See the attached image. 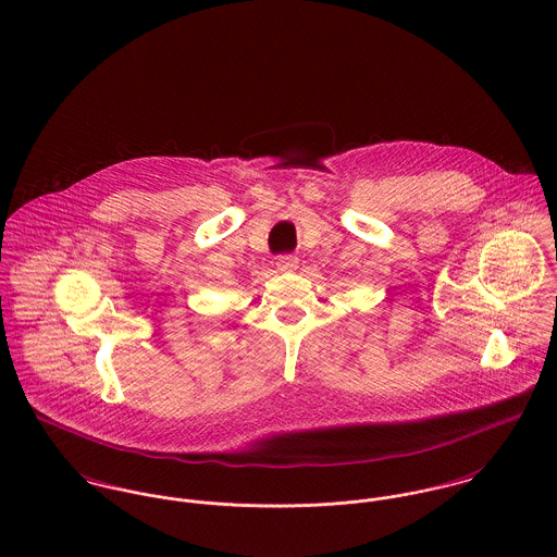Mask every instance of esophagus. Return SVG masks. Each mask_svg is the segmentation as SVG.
Instances as JSON below:
<instances>
[{"mask_svg":"<svg viewBox=\"0 0 557 557\" xmlns=\"http://www.w3.org/2000/svg\"><path fill=\"white\" fill-rule=\"evenodd\" d=\"M298 263H300V259L296 257V255H281L278 259H276V270H281V272H292V270H298Z\"/></svg>","mask_w":557,"mask_h":557,"instance_id":"esophagus-1","label":"esophagus"}]
</instances>
